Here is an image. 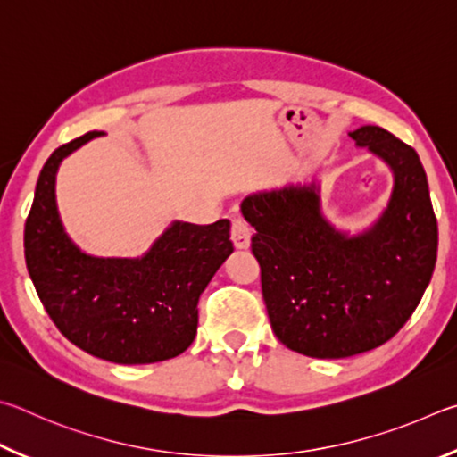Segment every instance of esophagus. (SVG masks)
Instances as JSON below:
<instances>
[{
    "instance_id": "esophagus-1",
    "label": "esophagus",
    "mask_w": 457,
    "mask_h": 457,
    "mask_svg": "<svg viewBox=\"0 0 457 457\" xmlns=\"http://www.w3.org/2000/svg\"><path fill=\"white\" fill-rule=\"evenodd\" d=\"M251 237H253V230L249 227V222H246L243 216H237V219H233V227H230V238H233L237 249H249Z\"/></svg>"
}]
</instances>
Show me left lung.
<instances>
[{
  "label": "left lung",
  "mask_w": 457,
  "mask_h": 457,
  "mask_svg": "<svg viewBox=\"0 0 457 457\" xmlns=\"http://www.w3.org/2000/svg\"><path fill=\"white\" fill-rule=\"evenodd\" d=\"M394 172L387 208L349 237L325 219L319 187L259 192L241 211L257 233L267 313L278 341L301 355L343 359L383 345L426 293L437 257V220L418 152L379 126L349 132Z\"/></svg>",
  "instance_id": "left-lung-1"
}]
</instances>
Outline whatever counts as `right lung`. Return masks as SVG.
Segmentation results:
<instances>
[{"mask_svg": "<svg viewBox=\"0 0 457 457\" xmlns=\"http://www.w3.org/2000/svg\"><path fill=\"white\" fill-rule=\"evenodd\" d=\"M87 132L55 148L26 220V265L52 321L86 353L122 365L166 361L196 337L198 297L230 253V222L176 220L140 259L90 257L70 241L55 204L60 162Z\"/></svg>", "mask_w": 457, "mask_h": 457, "instance_id": "1", "label": "right lung"}]
</instances>
